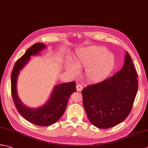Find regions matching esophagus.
Segmentation results:
<instances>
[{"label": "esophagus", "instance_id": "esophagus-1", "mask_svg": "<svg viewBox=\"0 0 148 148\" xmlns=\"http://www.w3.org/2000/svg\"><path fill=\"white\" fill-rule=\"evenodd\" d=\"M83 89V86L82 85H80V84H77V85H76V90L77 91L79 92L82 90Z\"/></svg>", "mask_w": 148, "mask_h": 148}]
</instances>
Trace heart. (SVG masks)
Returning <instances> with one entry per match:
<instances>
[{
	"label": "heart",
	"instance_id": "heart-1",
	"mask_svg": "<svg viewBox=\"0 0 148 148\" xmlns=\"http://www.w3.org/2000/svg\"><path fill=\"white\" fill-rule=\"evenodd\" d=\"M114 54L103 47H89L76 52L74 64L66 63V69L74 75L79 73L78 69H86L85 76L90 82L99 83L105 80L115 66Z\"/></svg>",
	"mask_w": 148,
	"mask_h": 148
}]
</instances>
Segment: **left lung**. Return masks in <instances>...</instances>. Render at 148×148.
<instances>
[{
  "mask_svg": "<svg viewBox=\"0 0 148 148\" xmlns=\"http://www.w3.org/2000/svg\"><path fill=\"white\" fill-rule=\"evenodd\" d=\"M124 66L112 77L82 90L88 119L101 129L114 127L128 116L138 90L137 73L128 52Z\"/></svg>",
  "mask_w": 148,
  "mask_h": 148,
  "instance_id": "8db88e82",
  "label": "left lung"
}]
</instances>
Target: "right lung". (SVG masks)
<instances>
[{
    "instance_id": "obj_1",
    "label": "right lung",
    "mask_w": 148,
    "mask_h": 148,
    "mask_svg": "<svg viewBox=\"0 0 148 148\" xmlns=\"http://www.w3.org/2000/svg\"><path fill=\"white\" fill-rule=\"evenodd\" d=\"M45 48L46 46L42 43H36L29 48L14 64L11 76V95L17 110L29 122L40 126H50L56 123L64 113L71 95L76 92L75 82L62 83L54 86L49 99L42 106L31 108L22 103L16 91L20 71L28 63L31 56L39 54Z\"/></svg>"
}]
</instances>
